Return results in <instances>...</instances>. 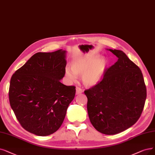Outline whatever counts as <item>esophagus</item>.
<instances>
[{
	"label": "esophagus",
	"instance_id": "1",
	"mask_svg": "<svg viewBox=\"0 0 155 155\" xmlns=\"http://www.w3.org/2000/svg\"><path fill=\"white\" fill-rule=\"evenodd\" d=\"M83 90L81 88H80L79 87L76 88V95H79L80 94H81V93H83Z\"/></svg>",
	"mask_w": 155,
	"mask_h": 155
}]
</instances>
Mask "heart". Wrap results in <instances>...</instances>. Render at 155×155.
<instances>
[{
	"mask_svg": "<svg viewBox=\"0 0 155 155\" xmlns=\"http://www.w3.org/2000/svg\"><path fill=\"white\" fill-rule=\"evenodd\" d=\"M98 54L91 55L74 60L70 67L65 69V76L70 82L77 79V75H81L83 83L88 86L97 84L101 81L108 66V60Z\"/></svg>",
	"mask_w": 155,
	"mask_h": 155,
	"instance_id": "1",
	"label": "heart"
}]
</instances>
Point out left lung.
I'll list each match as a JSON object with an SVG mask.
<instances>
[{"mask_svg":"<svg viewBox=\"0 0 155 155\" xmlns=\"http://www.w3.org/2000/svg\"><path fill=\"white\" fill-rule=\"evenodd\" d=\"M117 57L116 62L106 69L101 81L84 91L92 125L97 131L114 135L137 121L146 99V88L139 67L126 54L107 49Z\"/></svg>","mask_w":155,"mask_h":155,"instance_id":"obj_1","label":"left lung"}]
</instances>
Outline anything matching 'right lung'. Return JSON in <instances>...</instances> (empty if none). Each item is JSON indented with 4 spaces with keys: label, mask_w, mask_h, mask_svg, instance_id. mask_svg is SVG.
Wrapping results in <instances>:
<instances>
[{
    "label": "right lung",
    "mask_w": 155,
    "mask_h": 155,
    "mask_svg": "<svg viewBox=\"0 0 155 155\" xmlns=\"http://www.w3.org/2000/svg\"><path fill=\"white\" fill-rule=\"evenodd\" d=\"M66 53H37L11 77L10 106L21 127L36 135L57 131L75 97V86L60 82L65 74Z\"/></svg>",
    "instance_id": "right-lung-1"
}]
</instances>
